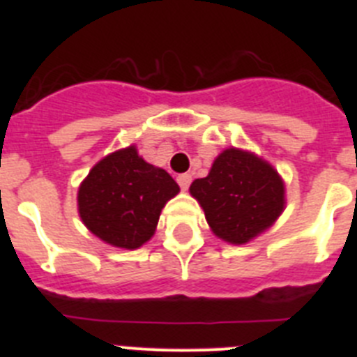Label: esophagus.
Returning <instances> with one entry per match:
<instances>
[{"mask_svg":"<svg viewBox=\"0 0 357 357\" xmlns=\"http://www.w3.org/2000/svg\"><path fill=\"white\" fill-rule=\"evenodd\" d=\"M176 182H178V185L185 191V189L189 188V184H191V175H189V173H182V175L176 176Z\"/></svg>","mask_w":357,"mask_h":357,"instance_id":"obj_1","label":"esophagus"}]
</instances>
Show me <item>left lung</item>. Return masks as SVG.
Here are the masks:
<instances>
[{
    "label": "left lung",
    "instance_id": "left-lung-1",
    "mask_svg": "<svg viewBox=\"0 0 357 357\" xmlns=\"http://www.w3.org/2000/svg\"><path fill=\"white\" fill-rule=\"evenodd\" d=\"M189 193L204 209L216 238L245 245L279 220L286 207V185L272 164L254 151L225 148L209 175L197 178Z\"/></svg>",
    "mask_w": 357,
    "mask_h": 357
}]
</instances>
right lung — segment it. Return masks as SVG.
<instances>
[{
    "mask_svg": "<svg viewBox=\"0 0 357 357\" xmlns=\"http://www.w3.org/2000/svg\"><path fill=\"white\" fill-rule=\"evenodd\" d=\"M178 191L166 169L146 162L130 144L94 164L78 188V214L103 243L135 250L155 234L164 206Z\"/></svg>",
    "mask_w": 357,
    "mask_h": 357,
    "instance_id": "obj_1",
    "label": "right lung"
}]
</instances>
